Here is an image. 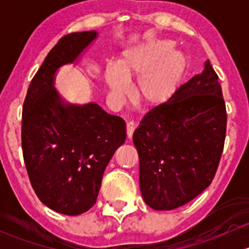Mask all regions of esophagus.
Wrapping results in <instances>:
<instances>
[{
    "instance_id": "esophagus-1",
    "label": "esophagus",
    "mask_w": 249,
    "mask_h": 249,
    "mask_svg": "<svg viewBox=\"0 0 249 249\" xmlns=\"http://www.w3.org/2000/svg\"><path fill=\"white\" fill-rule=\"evenodd\" d=\"M135 129H136V125H135L134 122L126 123V135H127V139L129 140L132 139V135H134Z\"/></svg>"
}]
</instances>
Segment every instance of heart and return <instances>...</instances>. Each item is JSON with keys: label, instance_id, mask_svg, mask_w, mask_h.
I'll return each mask as SVG.
<instances>
[{"label": "heart", "instance_id": "heart-1", "mask_svg": "<svg viewBox=\"0 0 249 249\" xmlns=\"http://www.w3.org/2000/svg\"><path fill=\"white\" fill-rule=\"evenodd\" d=\"M187 73V61L175 44L155 39L131 46L122 53L118 66L109 65L106 71L110 95L124 101L130 94V83L137 79L135 96L147 107L169 104L177 95Z\"/></svg>", "mask_w": 249, "mask_h": 249}]
</instances>
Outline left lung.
<instances>
[{"mask_svg": "<svg viewBox=\"0 0 249 249\" xmlns=\"http://www.w3.org/2000/svg\"><path fill=\"white\" fill-rule=\"evenodd\" d=\"M227 110L218 76L206 62L164 106L143 117L135 130L140 189L157 211L180 207L211 184L224 147Z\"/></svg>", "mask_w": 249, "mask_h": 249, "instance_id": "8db88e82", "label": "left lung"}]
</instances>
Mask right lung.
Instances as JSON below:
<instances>
[{
	"label": "right lung",
	"instance_id": "obj_1",
	"mask_svg": "<svg viewBox=\"0 0 249 249\" xmlns=\"http://www.w3.org/2000/svg\"><path fill=\"white\" fill-rule=\"evenodd\" d=\"M99 37L95 30L62 37L30 83L22 106L21 145L32 188L47 207L66 215L96 202L102 176L124 144L126 125L95 102H67L55 89L65 65H77Z\"/></svg>",
	"mask_w": 249,
	"mask_h": 249
}]
</instances>
